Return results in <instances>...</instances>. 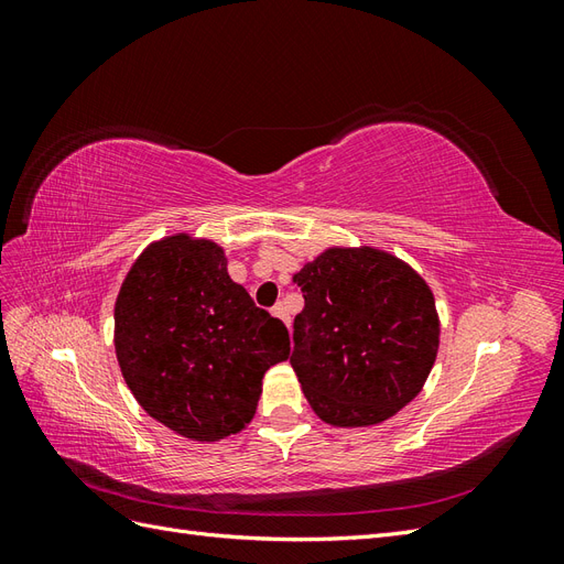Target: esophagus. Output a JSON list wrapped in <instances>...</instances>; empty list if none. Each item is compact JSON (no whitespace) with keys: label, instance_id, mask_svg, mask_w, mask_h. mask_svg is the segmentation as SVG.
Instances as JSON below:
<instances>
[{"label":"esophagus","instance_id":"obj_1","mask_svg":"<svg viewBox=\"0 0 564 564\" xmlns=\"http://www.w3.org/2000/svg\"><path fill=\"white\" fill-rule=\"evenodd\" d=\"M272 315H275L278 319H282L286 327H289V322H292V319H289V313H286V305L284 303H278L275 308H272Z\"/></svg>","mask_w":564,"mask_h":564}]
</instances>
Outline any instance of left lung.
<instances>
[{
  "label": "left lung",
  "instance_id": "1",
  "mask_svg": "<svg viewBox=\"0 0 564 564\" xmlns=\"http://www.w3.org/2000/svg\"><path fill=\"white\" fill-rule=\"evenodd\" d=\"M294 282L305 305L289 362L324 423L377 425L419 395L435 365L440 319L412 265L373 247H332Z\"/></svg>",
  "mask_w": 564,
  "mask_h": 564
}]
</instances>
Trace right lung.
I'll return each mask as SVG.
<instances>
[{
  "mask_svg": "<svg viewBox=\"0 0 564 564\" xmlns=\"http://www.w3.org/2000/svg\"><path fill=\"white\" fill-rule=\"evenodd\" d=\"M289 332L228 275L224 249L178 232L150 245L115 303V352L145 412L174 433L216 442L253 419Z\"/></svg>",
  "mask_w": 564,
  "mask_h": 564,
  "instance_id": "right-lung-1",
  "label": "right lung"
}]
</instances>
